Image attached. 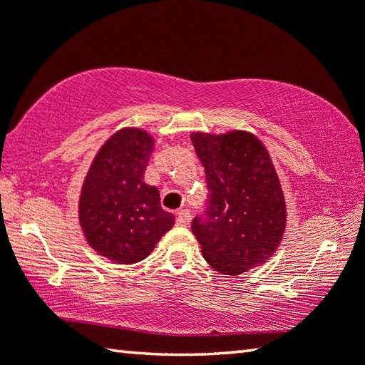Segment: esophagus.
Segmentation results:
<instances>
[{"mask_svg": "<svg viewBox=\"0 0 365 365\" xmlns=\"http://www.w3.org/2000/svg\"><path fill=\"white\" fill-rule=\"evenodd\" d=\"M191 222V214L188 209H180L177 214V224L178 225H188Z\"/></svg>", "mask_w": 365, "mask_h": 365, "instance_id": "1", "label": "esophagus"}]
</instances>
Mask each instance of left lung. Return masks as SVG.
<instances>
[{"mask_svg": "<svg viewBox=\"0 0 365 365\" xmlns=\"http://www.w3.org/2000/svg\"><path fill=\"white\" fill-rule=\"evenodd\" d=\"M190 137L211 191L206 217L191 222L206 262L224 275L267 262L287 228L285 195L267 148L248 130Z\"/></svg>", "mask_w": 365, "mask_h": 365, "instance_id": "left-lung-1", "label": "left lung"}]
</instances>
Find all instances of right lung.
I'll return each mask as SVG.
<instances>
[{
    "label": "right lung",
    "instance_id": "obj_1",
    "mask_svg": "<svg viewBox=\"0 0 365 365\" xmlns=\"http://www.w3.org/2000/svg\"><path fill=\"white\" fill-rule=\"evenodd\" d=\"M154 137L140 127L110 135L91 160L78 196V224L98 255L115 264L146 259L175 224L143 175Z\"/></svg>",
    "mask_w": 365,
    "mask_h": 365
}]
</instances>
